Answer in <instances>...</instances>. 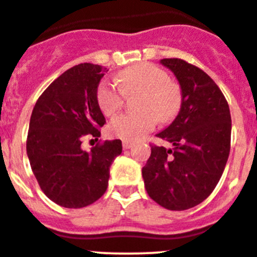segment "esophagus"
Returning <instances> with one entry per match:
<instances>
[{
  "mask_svg": "<svg viewBox=\"0 0 257 257\" xmlns=\"http://www.w3.org/2000/svg\"><path fill=\"white\" fill-rule=\"evenodd\" d=\"M133 145L134 144L131 143V141H123V143H122V146H123L124 150H127V149H131L133 148Z\"/></svg>",
  "mask_w": 257,
  "mask_h": 257,
  "instance_id": "1",
  "label": "esophagus"
}]
</instances>
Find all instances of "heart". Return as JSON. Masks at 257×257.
<instances>
[{
  "instance_id": "obj_1",
  "label": "heart",
  "mask_w": 257,
  "mask_h": 257,
  "mask_svg": "<svg viewBox=\"0 0 257 257\" xmlns=\"http://www.w3.org/2000/svg\"><path fill=\"white\" fill-rule=\"evenodd\" d=\"M118 85L104 80L97 90L99 108L106 116L116 113L123 104L124 94L141 92L136 113H122L114 117L108 130L112 136L126 141L140 140L155 127L158 118L168 121L178 112L182 101L180 89L170 82L169 75L154 64H138L127 68L118 75Z\"/></svg>"
}]
</instances>
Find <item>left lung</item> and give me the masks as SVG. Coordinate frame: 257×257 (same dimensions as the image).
Listing matches in <instances>:
<instances>
[{
  "label": "left lung",
  "mask_w": 257,
  "mask_h": 257,
  "mask_svg": "<svg viewBox=\"0 0 257 257\" xmlns=\"http://www.w3.org/2000/svg\"><path fill=\"white\" fill-rule=\"evenodd\" d=\"M182 90L177 117L159 133L172 149L153 146L143 168L149 197L170 211L202 203L222 177L231 146V113L218 85L182 59H161Z\"/></svg>",
  "instance_id": "obj_1"
}]
</instances>
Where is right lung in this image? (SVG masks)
Returning <instances> with one entry per match:
<instances>
[{"instance_id":"obj_1","label":"right lung","mask_w":257,"mask_h":257,"mask_svg":"<svg viewBox=\"0 0 257 257\" xmlns=\"http://www.w3.org/2000/svg\"><path fill=\"white\" fill-rule=\"evenodd\" d=\"M106 68L83 63L54 80L39 97L29 124L26 151L41 190L65 208H83L108 187L109 167L122 153L121 140L84 151L85 139L98 140L106 123L97 90Z\"/></svg>"}]
</instances>
